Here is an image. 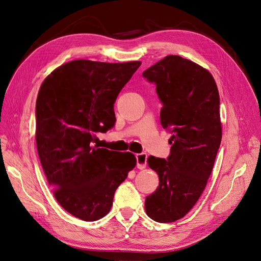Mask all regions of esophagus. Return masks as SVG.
I'll return each mask as SVG.
<instances>
[{
	"label": "esophagus",
	"instance_id": "obj_1",
	"mask_svg": "<svg viewBox=\"0 0 261 261\" xmlns=\"http://www.w3.org/2000/svg\"><path fill=\"white\" fill-rule=\"evenodd\" d=\"M136 161H138V168L139 169H145L147 164V154L146 153H139L136 154Z\"/></svg>",
	"mask_w": 261,
	"mask_h": 261
}]
</instances>
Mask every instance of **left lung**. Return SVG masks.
<instances>
[{
    "instance_id": "1",
    "label": "left lung",
    "mask_w": 261,
    "mask_h": 261,
    "mask_svg": "<svg viewBox=\"0 0 261 261\" xmlns=\"http://www.w3.org/2000/svg\"><path fill=\"white\" fill-rule=\"evenodd\" d=\"M143 76L156 85L161 123L172 136L167 160L150 155L148 166L160 184L146 197V214L169 223L183 218L201 197L222 139L220 98L213 75L201 65L169 55Z\"/></svg>"
}]
</instances>
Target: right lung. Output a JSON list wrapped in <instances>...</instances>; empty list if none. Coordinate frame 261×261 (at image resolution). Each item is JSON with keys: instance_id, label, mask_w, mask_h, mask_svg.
<instances>
[{"instance_id": "add662e5", "label": "right lung", "mask_w": 261, "mask_h": 261, "mask_svg": "<svg viewBox=\"0 0 261 261\" xmlns=\"http://www.w3.org/2000/svg\"><path fill=\"white\" fill-rule=\"evenodd\" d=\"M141 61L74 60L44 79L36 102L38 154L55 199L84 221L105 217L136 165L131 152L94 145L115 123L114 102Z\"/></svg>"}]
</instances>
